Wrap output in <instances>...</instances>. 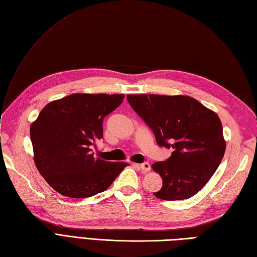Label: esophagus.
Segmentation results:
<instances>
[{"label":"esophagus","mask_w":257,"mask_h":257,"mask_svg":"<svg viewBox=\"0 0 257 257\" xmlns=\"http://www.w3.org/2000/svg\"><path fill=\"white\" fill-rule=\"evenodd\" d=\"M140 168H141V170L144 173H146V172H148L150 170V165L148 164V162H144V164L140 165Z\"/></svg>","instance_id":"esophagus-1"}]
</instances>
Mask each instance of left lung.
Masks as SVG:
<instances>
[{"label":"left lung","instance_id":"left-lung-1","mask_svg":"<svg viewBox=\"0 0 257 257\" xmlns=\"http://www.w3.org/2000/svg\"><path fill=\"white\" fill-rule=\"evenodd\" d=\"M127 101L152 128L158 145L173 149L166 161L153 165L162 179V187L154 195L166 201L195 195L223 158L220 118L189 96L128 95Z\"/></svg>","mask_w":257,"mask_h":257}]
</instances>
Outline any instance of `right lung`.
Here are the masks:
<instances>
[{"instance_id": "obj_1", "label": "right lung", "mask_w": 257, "mask_h": 257, "mask_svg": "<svg viewBox=\"0 0 257 257\" xmlns=\"http://www.w3.org/2000/svg\"><path fill=\"white\" fill-rule=\"evenodd\" d=\"M124 95L73 93L48 103L30 126L37 169L61 195L85 198L105 191L128 164L96 158L104 116Z\"/></svg>"}]
</instances>
